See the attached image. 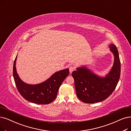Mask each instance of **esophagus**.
Masks as SVG:
<instances>
[{"label": "esophagus", "instance_id": "34e87169", "mask_svg": "<svg viewBox=\"0 0 131 131\" xmlns=\"http://www.w3.org/2000/svg\"><path fill=\"white\" fill-rule=\"evenodd\" d=\"M75 70V67L74 66H70L69 67V71L70 73H71L73 71Z\"/></svg>", "mask_w": 131, "mask_h": 131}]
</instances>
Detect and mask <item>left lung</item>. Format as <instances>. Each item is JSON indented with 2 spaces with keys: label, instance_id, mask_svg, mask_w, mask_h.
<instances>
[{
  "label": "left lung",
  "instance_id": "left-lung-1",
  "mask_svg": "<svg viewBox=\"0 0 131 131\" xmlns=\"http://www.w3.org/2000/svg\"><path fill=\"white\" fill-rule=\"evenodd\" d=\"M114 56V63L109 74L104 78L93 74L85 67L72 72L77 97L85 103L92 104L105 100L116 89L120 76V61L114 45H110Z\"/></svg>",
  "mask_w": 131,
  "mask_h": 131
}]
</instances>
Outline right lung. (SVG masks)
Returning <instances> with one entry per match:
<instances>
[{
  "label": "right lung",
  "mask_w": 131,
  "mask_h": 131,
  "mask_svg": "<svg viewBox=\"0 0 131 131\" xmlns=\"http://www.w3.org/2000/svg\"><path fill=\"white\" fill-rule=\"evenodd\" d=\"M16 56L14 61L13 74L17 89L26 101L38 104H48L56 98L59 88L69 75V69L56 72L45 82L37 85H29L23 82L18 76L15 68Z\"/></svg>",
  "instance_id": "add662e5"
}]
</instances>
